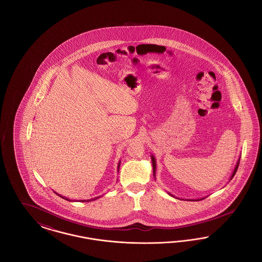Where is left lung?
<instances>
[{"instance_id":"8db88e82","label":"left lung","mask_w":262,"mask_h":262,"mask_svg":"<svg viewBox=\"0 0 262 262\" xmlns=\"http://www.w3.org/2000/svg\"><path fill=\"white\" fill-rule=\"evenodd\" d=\"M241 158V157H239ZM239 158H238V160H237V165H236V167H235V169H234V171H233V174L231 176V178H230V180H232L233 179V177L235 176L236 174V172H237V167H238V164H239ZM151 161H152V166H153V176H154V178H155V174H156V160H155V158H154V156L153 155H151ZM171 196H173L174 198V195L172 194V193H170V192H168ZM177 199V198H176ZM205 199V198H204ZM200 200H203V199H200Z\"/></svg>"}]
</instances>
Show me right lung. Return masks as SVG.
<instances>
[{
	"mask_svg": "<svg viewBox=\"0 0 262 262\" xmlns=\"http://www.w3.org/2000/svg\"><path fill=\"white\" fill-rule=\"evenodd\" d=\"M120 164H121V161H120V162H119V164H118V171H119V169H120ZM56 193H57V192H56ZM57 194H58V193H57ZM58 195H59V196H61V198H62V199H63V200H69V201H74V200H70V199L63 198V196H62V195H60V194H58ZM99 198L100 196H97V198H94V199H91V200H79V201H81V202H85V201H86V202H88V201H92V200H97V199H99Z\"/></svg>",
	"mask_w": 262,
	"mask_h": 262,
	"instance_id": "add662e5",
	"label": "right lung"
}]
</instances>
